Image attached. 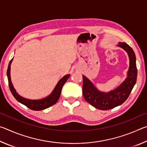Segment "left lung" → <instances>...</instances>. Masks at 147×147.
Here are the masks:
<instances>
[{"mask_svg": "<svg viewBox=\"0 0 147 147\" xmlns=\"http://www.w3.org/2000/svg\"><path fill=\"white\" fill-rule=\"evenodd\" d=\"M117 46L127 53L130 60L127 76L117 88L109 92L100 91L86 76H82L84 98L91 105L101 110H108L121 105L128 98L136 83L138 71L136 58L133 49L126 43L119 42Z\"/></svg>", "mask_w": 147, "mask_h": 147, "instance_id": "left-lung-1", "label": "left lung"}]
</instances>
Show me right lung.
Listing matches in <instances>:
<instances>
[{"label":"right lung","instance_id":"add662e5","mask_svg":"<svg viewBox=\"0 0 147 147\" xmlns=\"http://www.w3.org/2000/svg\"><path fill=\"white\" fill-rule=\"evenodd\" d=\"M13 59H11L9 61L8 70H7V76H8V83H9V87L10 89V91L11 92L12 94H13L15 98L20 103L24 104V106L28 107V108L32 109L34 111H40L43 110V109H47L51 107V106L55 104L57 101L58 100L60 96L61 89L63 88L65 83L66 82L68 78L70 76V74H66L63 77L59 80L58 82L57 83L56 86L54 88V90L52 91V93L47 96V97L43 98L42 99H39V100H30V99H27L26 98H24L23 96L17 93L16 89L14 88L13 84H12L11 81V76H10V70H11V63Z\"/></svg>","mask_w":147,"mask_h":147}]
</instances>
